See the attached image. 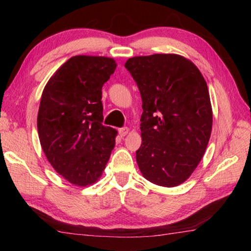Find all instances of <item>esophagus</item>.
I'll use <instances>...</instances> for the list:
<instances>
[{
	"label": "esophagus",
	"instance_id": "esophagus-1",
	"mask_svg": "<svg viewBox=\"0 0 251 251\" xmlns=\"http://www.w3.org/2000/svg\"><path fill=\"white\" fill-rule=\"evenodd\" d=\"M118 133H120L122 137H124V136H126L127 134L129 133V128H128V127H123V128L118 129Z\"/></svg>",
	"mask_w": 251,
	"mask_h": 251
}]
</instances>
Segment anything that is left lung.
Segmentation results:
<instances>
[{
	"label": "left lung",
	"instance_id": "1",
	"mask_svg": "<svg viewBox=\"0 0 251 251\" xmlns=\"http://www.w3.org/2000/svg\"><path fill=\"white\" fill-rule=\"evenodd\" d=\"M125 67L143 101L138 167L152 184L180 185L198 166L210 138L206 80L194 63L176 54L135 56Z\"/></svg>",
	"mask_w": 251,
	"mask_h": 251
}]
</instances>
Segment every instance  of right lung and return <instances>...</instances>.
Instances as JSON below:
<instances>
[{
	"mask_svg": "<svg viewBox=\"0 0 251 251\" xmlns=\"http://www.w3.org/2000/svg\"><path fill=\"white\" fill-rule=\"evenodd\" d=\"M116 69L113 58L71 57L44 87L37 131L46 158L76 186L94 184L115 146L117 131L104 126L101 87Z\"/></svg>",
	"mask_w": 251,
	"mask_h": 251,
	"instance_id": "add662e5",
	"label": "right lung"
}]
</instances>
